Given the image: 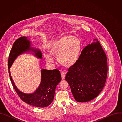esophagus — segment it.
Returning a JSON list of instances; mask_svg holds the SVG:
<instances>
[{
    "label": "esophagus",
    "mask_w": 122,
    "mask_h": 122,
    "mask_svg": "<svg viewBox=\"0 0 122 122\" xmlns=\"http://www.w3.org/2000/svg\"><path fill=\"white\" fill-rule=\"evenodd\" d=\"M61 77H62V80H64L65 79V75H66V73L64 72H62L61 73Z\"/></svg>",
    "instance_id": "34e87169"
}]
</instances>
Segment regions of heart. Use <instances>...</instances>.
Instances as JSON below:
<instances>
[{"label": "heart", "instance_id": "1", "mask_svg": "<svg viewBox=\"0 0 122 122\" xmlns=\"http://www.w3.org/2000/svg\"><path fill=\"white\" fill-rule=\"evenodd\" d=\"M81 49L80 40L73 36L63 37L51 42L48 47L49 54L57 57L58 62L67 67L76 64L79 58ZM50 55L44 54V57L47 62L52 64L54 60Z\"/></svg>", "mask_w": 122, "mask_h": 122}]
</instances>
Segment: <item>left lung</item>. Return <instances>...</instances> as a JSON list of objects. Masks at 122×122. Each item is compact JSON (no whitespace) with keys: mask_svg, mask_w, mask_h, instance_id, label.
Masks as SVG:
<instances>
[{"mask_svg":"<svg viewBox=\"0 0 122 122\" xmlns=\"http://www.w3.org/2000/svg\"><path fill=\"white\" fill-rule=\"evenodd\" d=\"M107 61L97 39L82 50L78 60L69 67L65 77L75 100L89 101L101 92L107 76Z\"/></svg>","mask_w":122,"mask_h":122,"instance_id":"obj_1","label":"left lung"}]
</instances>
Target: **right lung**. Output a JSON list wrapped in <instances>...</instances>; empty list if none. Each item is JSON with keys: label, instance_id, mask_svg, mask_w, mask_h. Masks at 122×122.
Returning a JSON list of instances; mask_svg holds the SVG:
<instances>
[{"label": "right lung", "instance_id": "right-lung-1", "mask_svg": "<svg viewBox=\"0 0 122 122\" xmlns=\"http://www.w3.org/2000/svg\"><path fill=\"white\" fill-rule=\"evenodd\" d=\"M31 42L27 37H22L13 43L8 59L9 73L10 81L15 91L21 99L30 105L39 108L48 106L53 102L56 86L61 81V76L58 69L47 70L41 69V82L38 88L32 94H25L17 88L10 72V68L13 62L19 55L27 52H31L38 58L42 59V55L39 49L31 47Z\"/></svg>", "mask_w": 122, "mask_h": 122}]
</instances>
